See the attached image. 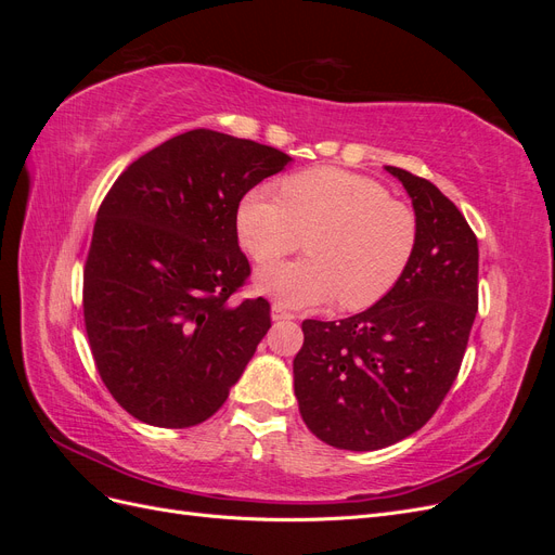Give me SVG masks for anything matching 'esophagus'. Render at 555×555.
<instances>
[{
    "label": "esophagus",
    "instance_id": "obj_1",
    "mask_svg": "<svg viewBox=\"0 0 555 555\" xmlns=\"http://www.w3.org/2000/svg\"><path fill=\"white\" fill-rule=\"evenodd\" d=\"M273 319H275V322H287V319H296V314L292 310L284 308V306L275 304L273 306Z\"/></svg>",
    "mask_w": 555,
    "mask_h": 555
}]
</instances>
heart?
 Wrapping results in <instances>:
<instances>
[{"mask_svg":"<svg viewBox=\"0 0 555 555\" xmlns=\"http://www.w3.org/2000/svg\"><path fill=\"white\" fill-rule=\"evenodd\" d=\"M280 194L249 190L236 212L238 238L257 263L289 255L306 236V259L268 266L257 287L280 306L335 298L363 310L389 294L414 257L418 222L382 182L331 166L284 178Z\"/></svg>","mask_w":555,"mask_h":555,"instance_id":"1","label":"heart"}]
</instances>
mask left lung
Returning a JSON list of instances; mask_svg holds the SVG:
<instances>
[{"label":"left lung","instance_id":"obj_1","mask_svg":"<svg viewBox=\"0 0 555 555\" xmlns=\"http://www.w3.org/2000/svg\"><path fill=\"white\" fill-rule=\"evenodd\" d=\"M418 222L414 257L373 308L340 322H304L294 391L319 440L375 451L438 412L459 377L479 308V245L463 212L426 178L386 166Z\"/></svg>","mask_w":555,"mask_h":555}]
</instances>
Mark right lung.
<instances>
[{"instance_id": "1", "label": "right lung", "mask_w": 555, "mask_h": 555, "mask_svg": "<svg viewBox=\"0 0 555 555\" xmlns=\"http://www.w3.org/2000/svg\"><path fill=\"white\" fill-rule=\"evenodd\" d=\"M289 162L271 145L192 129L131 162L104 196L82 314L99 377L139 422H206L271 328L266 298L229 304L251 273L236 212Z\"/></svg>"}]
</instances>
